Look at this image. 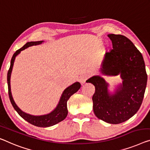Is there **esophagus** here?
<instances>
[{
    "mask_svg": "<svg viewBox=\"0 0 150 150\" xmlns=\"http://www.w3.org/2000/svg\"><path fill=\"white\" fill-rule=\"evenodd\" d=\"M89 77V75L88 74H83V75H81V77H80V79H79L80 83H81V84L85 83H86V81L88 79Z\"/></svg>",
    "mask_w": 150,
    "mask_h": 150,
    "instance_id": "34e87169",
    "label": "esophagus"
}]
</instances>
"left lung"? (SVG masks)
<instances>
[{
    "label": "left lung",
    "instance_id": "left-lung-1",
    "mask_svg": "<svg viewBox=\"0 0 150 150\" xmlns=\"http://www.w3.org/2000/svg\"><path fill=\"white\" fill-rule=\"evenodd\" d=\"M112 49L106 52L100 73L103 75H120L121 83L113 92L109 83L100 75L87 80L95 86L93 109L96 117L110 124L126 121L136 114L142 105L147 85V75L144 58L133 43L122 35L108 34Z\"/></svg>",
    "mask_w": 150,
    "mask_h": 150
}]
</instances>
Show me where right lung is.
<instances>
[{"instance_id": "add662e5", "label": "right lung", "mask_w": 150, "mask_h": 150, "mask_svg": "<svg viewBox=\"0 0 150 150\" xmlns=\"http://www.w3.org/2000/svg\"><path fill=\"white\" fill-rule=\"evenodd\" d=\"M44 41H36V42H27L22 48L19 50H17L16 52L14 53L12 59L11 61V65L10 68L8 71L7 73V83H8V96H9L10 101L11 104L13 106V108L17 112V113L21 116V117L25 120L26 121L30 122V124L35 125L36 127H48L53 126L56 124L59 123L62 120H63L66 118L68 114L67 110V101L71 96L74 94L75 93L79 90V88H81V84L79 82H75L68 88H67L62 92L60 100L58 103L57 106L54 110L50 112V113L46 114L44 115H32L30 114H28L25 112L22 111L17 105L15 104V102L13 100L12 93H11V73H12L13 67L14 64V62L17 56L21 52L22 50H25L28 48V47L32 46H36L39 44H42Z\"/></svg>"}]
</instances>
